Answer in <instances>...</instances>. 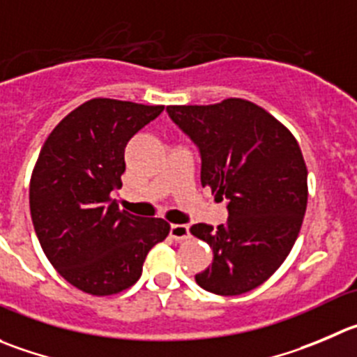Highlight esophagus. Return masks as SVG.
Returning a JSON list of instances; mask_svg holds the SVG:
<instances>
[{
  "label": "esophagus",
  "instance_id": "1",
  "mask_svg": "<svg viewBox=\"0 0 357 357\" xmlns=\"http://www.w3.org/2000/svg\"><path fill=\"white\" fill-rule=\"evenodd\" d=\"M189 226L188 224H172L169 226V236L175 240H185L189 238Z\"/></svg>",
  "mask_w": 357,
  "mask_h": 357
}]
</instances>
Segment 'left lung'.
Segmentation results:
<instances>
[{
  "label": "left lung",
  "mask_w": 357,
  "mask_h": 357,
  "mask_svg": "<svg viewBox=\"0 0 357 357\" xmlns=\"http://www.w3.org/2000/svg\"><path fill=\"white\" fill-rule=\"evenodd\" d=\"M166 112L198 147L203 188L226 199V222L191 227L213 252L196 282L220 296L249 293L277 271L300 233L308 198L300 145L273 115L240 98Z\"/></svg>",
  "instance_id": "8db88e82"
}]
</instances>
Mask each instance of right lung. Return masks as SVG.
<instances>
[{"instance_id": "1", "label": "right lung", "mask_w": 357, "mask_h": 357, "mask_svg": "<svg viewBox=\"0 0 357 357\" xmlns=\"http://www.w3.org/2000/svg\"><path fill=\"white\" fill-rule=\"evenodd\" d=\"M165 107L96 98L75 108L47 138L29 185L33 226L47 259L84 293L108 296L133 286L166 220L119 208L128 142Z\"/></svg>"}]
</instances>
